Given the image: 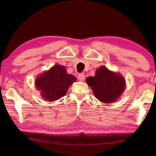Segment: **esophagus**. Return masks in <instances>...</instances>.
Wrapping results in <instances>:
<instances>
[{"label":"esophagus","instance_id":"34e87169","mask_svg":"<svg viewBox=\"0 0 156 156\" xmlns=\"http://www.w3.org/2000/svg\"><path fill=\"white\" fill-rule=\"evenodd\" d=\"M78 78L80 81L83 82L85 80V75L84 74H79L78 76Z\"/></svg>","mask_w":156,"mask_h":156}]
</instances>
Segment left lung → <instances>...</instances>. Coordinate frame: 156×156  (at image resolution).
Listing matches in <instances>:
<instances>
[{"label": "left lung", "instance_id": "obj_1", "mask_svg": "<svg viewBox=\"0 0 156 156\" xmlns=\"http://www.w3.org/2000/svg\"><path fill=\"white\" fill-rule=\"evenodd\" d=\"M87 83L91 87L96 98L105 103L117 100L125 88L124 78L105 66L97 69L94 77H88Z\"/></svg>", "mask_w": 156, "mask_h": 156}]
</instances>
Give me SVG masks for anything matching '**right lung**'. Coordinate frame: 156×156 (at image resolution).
<instances>
[{
    "mask_svg": "<svg viewBox=\"0 0 156 156\" xmlns=\"http://www.w3.org/2000/svg\"><path fill=\"white\" fill-rule=\"evenodd\" d=\"M76 81L64 66L55 65L36 78L35 87L44 100L54 101L65 96L70 85Z\"/></svg>",
    "mask_w": 156,
    "mask_h": 156,
    "instance_id": "right-lung-1",
    "label": "right lung"
}]
</instances>
